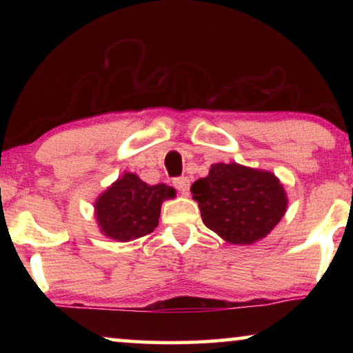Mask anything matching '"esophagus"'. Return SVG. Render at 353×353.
<instances>
[{
	"label": "esophagus",
	"instance_id": "1",
	"mask_svg": "<svg viewBox=\"0 0 353 353\" xmlns=\"http://www.w3.org/2000/svg\"><path fill=\"white\" fill-rule=\"evenodd\" d=\"M173 186H175L183 196H188V191H190V178L188 176L175 178V180H173Z\"/></svg>",
	"mask_w": 353,
	"mask_h": 353
}]
</instances>
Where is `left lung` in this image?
<instances>
[{
    "label": "left lung",
    "instance_id": "left-lung-1",
    "mask_svg": "<svg viewBox=\"0 0 353 353\" xmlns=\"http://www.w3.org/2000/svg\"><path fill=\"white\" fill-rule=\"evenodd\" d=\"M191 192L204 225L230 244L267 238L288 209V194L274 173L236 162L214 163Z\"/></svg>",
    "mask_w": 353,
    "mask_h": 353
}]
</instances>
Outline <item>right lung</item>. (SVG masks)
I'll list each match as a JSON object with an SVG mask.
<instances>
[{"label":"right lung","instance_id":"add662e5","mask_svg":"<svg viewBox=\"0 0 353 353\" xmlns=\"http://www.w3.org/2000/svg\"><path fill=\"white\" fill-rule=\"evenodd\" d=\"M175 190L165 183L148 185L137 173L125 172L94 201L98 228L119 243L152 233L159 225L163 201L173 199Z\"/></svg>","mask_w":353,"mask_h":353}]
</instances>
